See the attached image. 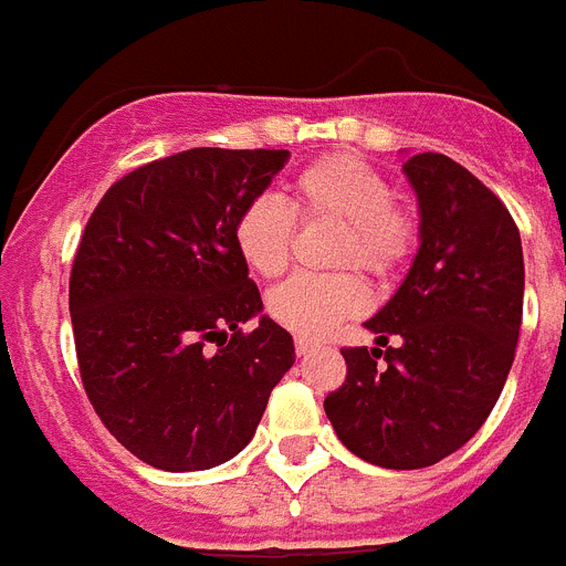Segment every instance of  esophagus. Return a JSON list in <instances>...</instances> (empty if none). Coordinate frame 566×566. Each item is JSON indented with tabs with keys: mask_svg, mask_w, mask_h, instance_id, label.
Wrapping results in <instances>:
<instances>
[{
	"mask_svg": "<svg viewBox=\"0 0 566 566\" xmlns=\"http://www.w3.org/2000/svg\"><path fill=\"white\" fill-rule=\"evenodd\" d=\"M315 347H317L315 340L303 338V335H297V338H294V353H297V356H310Z\"/></svg>",
	"mask_w": 566,
	"mask_h": 566,
	"instance_id": "esophagus-1",
	"label": "esophagus"
}]
</instances>
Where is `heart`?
<instances>
[{"label": "heart", "instance_id": "obj_1", "mask_svg": "<svg viewBox=\"0 0 566 566\" xmlns=\"http://www.w3.org/2000/svg\"><path fill=\"white\" fill-rule=\"evenodd\" d=\"M294 219L340 222L333 265H358L376 280L394 277L413 256L419 222L394 199L390 181L361 158L333 153L303 167L292 181V202L260 193L233 219V242L242 260L263 277L286 272L294 242ZM367 286L356 272L294 274L280 283L265 310L274 324L303 338L333 333L347 317L367 310Z\"/></svg>", "mask_w": 566, "mask_h": 566}]
</instances>
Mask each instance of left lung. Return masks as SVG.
<instances>
[{
	"mask_svg": "<svg viewBox=\"0 0 566 566\" xmlns=\"http://www.w3.org/2000/svg\"><path fill=\"white\" fill-rule=\"evenodd\" d=\"M405 172L422 217L417 260L364 324L378 347L340 349L347 378L324 399L338 440L381 469L433 465L480 431L524 317V251L506 205L442 153L410 156ZM390 334L399 348L386 347Z\"/></svg>",
	"mask_w": 566,
	"mask_h": 566,
	"instance_id": "8db88e82",
	"label": "left lung"
}]
</instances>
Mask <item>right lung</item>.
<instances>
[{"mask_svg": "<svg viewBox=\"0 0 566 566\" xmlns=\"http://www.w3.org/2000/svg\"><path fill=\"white\" fill-rule=\"evenodd\" d=\"M286 149L196 147L126 172L92 210L69 277L83 390L106 431L161 471H202L249 446L292 335L263 310L233 242L242 205Z\"/></svg>", "mask_w": 566, "mask_h": 566, "instance_id": "add662e5", "label": "right lung"}]
</instances>
